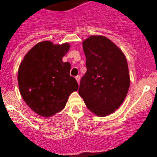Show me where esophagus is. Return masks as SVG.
<instances>
[{
	"instance_id": "34e87169",
	"label": "esophagus",
	"mask_w": 157,
	"mask_h": 157,
	"mask_svg": "<svg viewBox=\"0 0 157 157\" xmlns=\"http://www.w3.org/2000/svg\"><path fill=\"white\" fill-rule=\"evenodd\" d=\"M75 79H76L77 82L79 84V82H80V75H77V76H75Z\"/></svg>"
}]
</instances>
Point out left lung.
<instances>
[{
  "label": "left lung",
  "mask_w": 157,
  "mask_h": 157,
  "mask_svg": "<svg viewBox=\"0 0 157 157\" xmlns=\"http://www.w3.org/2000/svg\"><path fill=\"white\" fill-rule=\"evenodd\" d=\"M82 46L87 72L81 78L78 94L90 111L105 117L117 110L128 94V62L122 51L105 36H91Z\"/></svg>",
  "instance_id": "left-lung-1"
}]
</instances>
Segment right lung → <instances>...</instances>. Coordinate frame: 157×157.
Here are the masks:
<instances>
[{
	"mask_svg": "<svg viewBox=\"0 0 157 157\" xmlns=\"http://www.w3.org/2000/svg\"><path fill=\"white\" fill-rule=\"evenodd\" d=\"M69 47V43L40 42L26 53L20 65V92L39 115L51 117L61 111L69 94L78 90L76 80L70 75L71 64L62 60Z\"/></svg>",
	"mask_w": 157,
	"mask_h": 157,
	"instance_id": "add662e5",
	"label": "right lung"
}]
</instances>
